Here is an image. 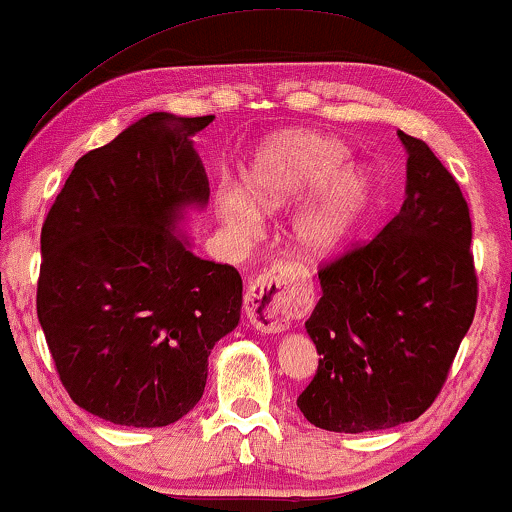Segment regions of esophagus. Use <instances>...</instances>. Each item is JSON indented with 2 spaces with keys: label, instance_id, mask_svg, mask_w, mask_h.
Returning <instances> with one entry per match:
<instances>
[{
  "label": "esophagus",
  "instance_id": "34e87169",
  "mask_svg": "<svg viewBox=\"0 0 512 512\" xmlns=\"http://www.w3.org/2000/svg\"><path fill=\"white\" fill-rule=\"evenodd\" d=\"M312 305L310 279L303 268L279 263L263 272L244 293L249 324L261 333H282L289 321Z\"/></svg>",
  "mask_w": 512,
  "mask_h": 512
}]
</instances>
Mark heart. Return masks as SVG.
Here are the masks:
<instances>
[{
  "label": "heart",
  "instance_id": "obj_1",
  "mask_svg": "<svg viewBox=\"0 0 512 512\" xmlns=\"http://www.w3.org/2000/svg\"><path fill=\"white\" fill-rule=\"evenodd\" d=\"M349 149L321 132H282L258 146L247 170V191L226 184L219 191V216L230 230L251 235L261 209L277 212L307 199L293 221V237L305 256L331 258L359 233L377 200V177L347 165Z\"/></svg>",
  "mask_w": 512,
  "mask_h": 512
}]
</instances>
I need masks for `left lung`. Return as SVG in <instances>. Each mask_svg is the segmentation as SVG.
Listing matches in <instances>:
<instances>
[{"label":"left lung","instance_id":"8db88e82","mask_svg":"<svg viewBox=\"0 0 512 512\" xmlns=\"http://www.w3.org/2000/svg\"><path fill=\"white\" fill-rule=\"evenodd\" d=\"M398 137L408 151L401 212L321 265L324 293L305 321L321 359L298 408L326 431L391 429L429 410L478 305L461 188L422 139Z\"/></svg>","mask_w":512,"mask_h":512}]
</instances>
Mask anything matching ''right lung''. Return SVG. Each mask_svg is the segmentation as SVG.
I'll return each instance as SVG.
<instances>
[{"label": "right lung", "instance_id": "right-lung-1", "mask_svg": "<svg viewBox=\"0 0 512 512\" xmlns=\"http://www.w3.org/2000/svg\"><path fill=\"white\" fill-rule=\"evenodd\" d=\"M214 116L153 111L76 160L41 228L37 314L62 387L111 424L153 429L195 408L207 356L240 321L242 277L174 235L205 207L191 137Z\"/></svg>", "mask_w": 512, "mask_h": 512}]
</instances>
